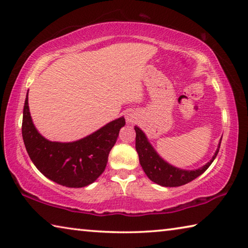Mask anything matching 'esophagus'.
I'll return each mask as SVG.
<instances>
[{"mask_svg": "<svg viewBox=\"0 0 248 248\" xmlns=\"http://www.w3.org/2000/svg\"><path fill=\"white\" fill-rule=\"evenodd\" d=\"M128 121H129V123H132V120H131V119H128Z\"/></svg>", "mask_w": 248, "mask_h": 248, "instance_id": "1", "label": "esophagus"}]
</instances>
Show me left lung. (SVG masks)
<instances>
[{
  "label": "left lung",
  "instance_id": "obj_1",
  "mask_svg": "<svg viewBox=\"0 0 248 248\" xmlns=\"http://www.w3.org/2000/svg\"><path fill=\"white\" fill-rule=\"evenodd\" d=\"M134 130H136V149L138 154H139V161L142 169L152 182L165 187L182 186V185L188 184L204 173L208 170V167L211 165L213 159L217 157L221 144L220 142L212 159L203 167L196 170H185L171 166L164 159L159 157L152 148V145L149 143L143 131L138 127H134Z\"/></svg>",
  "mask_w": 248,
  "mask_h": 248
}]
</instances>
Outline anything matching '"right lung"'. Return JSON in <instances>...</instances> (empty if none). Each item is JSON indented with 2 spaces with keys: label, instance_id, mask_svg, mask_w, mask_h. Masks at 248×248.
<instances>
[{
  "label": "right lung",
  "instance_id": "add662e5",
  "mask_svg": "<svg viewBox=\"0 0 248 248\" xmlns=\"http://www.w3.org/2000/svg\"><path fill=\"white\" fill-rule=\"evenodd\" d=\"M124 124V118L121 117L82 140L70 143L48 141L32 124L27 93L22 133L29 157L41 174L62 186L79 188L95 182L102 175L109 152Z\"/></svg>",
  "mask_w": 248,
  "mask_h": 248
}]
</instances>
